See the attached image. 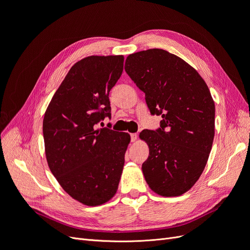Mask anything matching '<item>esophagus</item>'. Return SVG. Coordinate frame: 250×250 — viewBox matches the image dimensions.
I'll use <instances>...</instances> for the list:
<instances>
[{
  "instance_id": "esophagus-1",
  "label": "esophagus",
  "mask_w": 250,
  "mask_h": 250,
  "mask_svg": "<svg viewBox=\"0 0 250 250\" xmlns=\"http://www.w3.org/2000/svg\"><path fill=\"white\" fill-rule=\"evenodd\" d=\"M130 138H131V142H135L138 139V133H131Z\"/></svg>"
}]
</instances>
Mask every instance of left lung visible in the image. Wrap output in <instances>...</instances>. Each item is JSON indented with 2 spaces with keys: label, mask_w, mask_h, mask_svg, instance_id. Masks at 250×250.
<instances>
[{
  "label": "left lung",
  "mask_w": 250,
  "mask_h": 250,
  "mask_svg": "<svg viewBox=\"0 0 250 250\" xmlns=\"http://www.w3.org/2000/svg\"><path fill=\"white\" fill-rule=\"evenodd\" d=\"M128 76L145 93L160 127L140 138L149 145L142 170L147 184L162 196H179L194 186L206 167L215 135V103L207 83L185 60L163 49L126 58Z\"/></svg>",
  "instance_id": "obj_1"
}]
</instances>
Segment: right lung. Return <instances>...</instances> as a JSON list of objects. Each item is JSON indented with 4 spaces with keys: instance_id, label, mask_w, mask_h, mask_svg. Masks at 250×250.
<instances>
[{
    "instance_id": "1",
    "label": "right lung",
    "mask_w": 250,
    "mask_h": 250,
    "mask_svg": "<svg viewBox=\"0 0 250 250\" xmlns=\"http://www.w3.org/2000/svg\"><path fill=\"white\" fill-rule=\"evenodd\" d=\"M123 65L122 55L80 60L71 67L44 113L49 168L67 194L90 207L116 194L130 142L126 132L98 127L111 118L108 96Z\"/></svg>"
}]
</instances>
